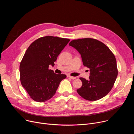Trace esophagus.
<instances>
[{
	"instance_id": "obj_1",
	"label": "esophagus",
	"mask_w": 134,
	"mask_h": 134,
	"mask_svg": "<svg viewBox=\"0 0 134 134\" xmlns=\"http://www.w3.org/2000/svg\"><path fill=\"white\" fill-rule=\"evenodd\" d=\"M67 77H69V78H70L71 79H72V80H75V79H76V77H73V76H69V75L67 76Z\"/></svg>"
}]
</instances>
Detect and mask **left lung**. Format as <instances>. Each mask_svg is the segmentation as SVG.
<instances>
[{
	"label": "left lung",
	"instance_id": "left-lung-1",
	"mask_svg": "<svg viewBox=\"0 0 134 134\" xmlns=\"http://www.w3.org/2000/svg\"><path fill=\"white\" fill-rule=\"evenodd\" d=\"M69 46L77 50L83 65L90 68L88 80L80 78L82 86L77 90L78 94L88 101L104 97L112 89L118 75L113 53L103 43L91 38L74 40Z\"/></svg>",
	"mask_w": 134,
	"mask_h": 134
}]
</instances>
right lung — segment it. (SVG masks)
I'll list each match as a JSON object with an SVG mask.
<instances>
[{"mask_svg": "<svg viewBox=\"0 0 134 134\" xmlns=\"http://www.w3.org/2000/svg\"><path fill=\"white\" fill-rule=\"evenodd\" d=\"M69 41L46 36L34 41L26 50L20 66V80L33 100L44 102L50 99L66 78V75L56 74L49 69V66H54L57 57Z\"/></svg>", "mask_w": 134, "mask_h": 134, "instance_id": "add662e5", "label": "right lung"}]
</instances>
